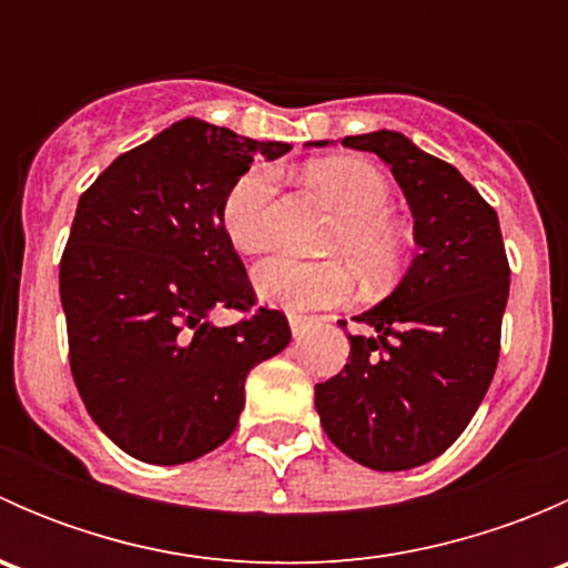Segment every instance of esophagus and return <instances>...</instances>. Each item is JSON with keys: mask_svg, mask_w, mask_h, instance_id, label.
<instances>
[{"mask_svg": "<svg viewBox=\"0 0 568 568\" xmlns=\"http://www.w3.org/2000/svg\"><path fill=\"white\" fill-rule=\"evenodd\" d=\"M288 324H291V335L300 341V337L307 335V329H311V318L307 316H288Z\"/></svg>", "mask_w": 568, "mask_h": 568, "instance_id": "1", "label": "esophagus"}]
</instances>
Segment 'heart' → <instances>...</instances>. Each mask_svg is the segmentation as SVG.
<instances>
[{"mask_svg": "<svg viewBox=\"0 0 568 568\" xmlns=\"http://www.w3.org/2000/svg\"><path fill=\"white\" fill-rule=\"evenodd\" d=\"M313 186L341 211V225L329 239V252H341L363 277H385L398 268L406 239L387 211L393 189L387 178L357 159H324L307 168ZM277 178L268 168H252L233 181L222 200L220 220L227 242L242 252H261L268 242V209ZM261 300L291 313L337 305L348 294V272L337 261L266 257L252 274Z\"/></svg>", "mask_w": 568, "mask_h": 568, "instance_id": "obj_1", "label": "heart"}]
</instances>
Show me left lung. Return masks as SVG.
Segmentation results:
<instances>
[{"label":"left lung","instance_id":"8db88e82","mask_svg":"<svg viewBox=\"0 0 568 568\" xmlns=\"http://www.w3.org/2000/svg\"><path fill=\"white\" fill-rule=\"evenodd\" d=\"M343 145L390 164L420 252L398 288L357 316L374 332L348 335V363L316 385V409L348 459L395 473L437 459L473 420L500 359L511 268L495 209L454 164L398 131Z\"/></svg>","mask_w":568,"mask_h":568}]
</instances>
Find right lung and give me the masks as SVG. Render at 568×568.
<instances>
[{
    "label": "right lung",
    "instance_id": "right-lung-1",
    "mask_svg": "<svg viewBox=\"0 0 568 568\" xmlns=\"http://www.w3.org/2000/svg\"><path fill=\"white\" fill-rule=\"evenodd\" d=\"M257 151L277 159L291 145L178 120L79 197L60 261L71 374L101 432L140 462L220 448L236 432L247 374L291 341L272 307L207 324L214 306L248 312L257 300L220 220Z\"/></svg>",
    "mask_w": 568,
    "mask_h": 568
}]
</instances>
